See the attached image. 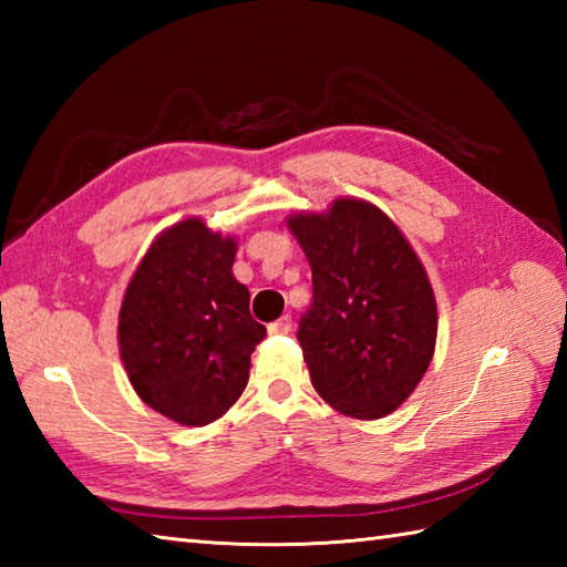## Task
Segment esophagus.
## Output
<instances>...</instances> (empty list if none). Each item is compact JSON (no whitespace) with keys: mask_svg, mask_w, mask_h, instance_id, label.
Segmentation results:
<instances>
[{"mask_svg":"<svg viewBox=\"0 0 567 567\" xmlns=\"http://www.w3.org/2000/svg\"><path fill=\"white\" fill-rule=\"evenodd\" d=\"M268 331H270V333H275V336L290 333V331H292V319H290V317H282V319H277V321H272V323H270Z\"/></svg>","mask_w":567,"mask_h":567,"instance_id":"34e87169","label":"esophagus"}]
</instances>
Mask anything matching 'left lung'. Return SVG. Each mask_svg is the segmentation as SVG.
Instances as JSON below:
<instances>
[{"instance_id": "obj_1", "label": "left lung", "mask_w": 567, "mask_h": 567, "mask_svg": "<svg viewBox=\"0 0 567 567\" xmlns=\"http://www.w3.org/2000/svg\"><path fill=\"white\" fill-rule=\"evenodd\" d=\"M287 228L315 282L297 331L311 384L351 419L396 412L436 351L439 311L424 262L388 214L358 197L295 212Z\"/></svg>"}]
</instances>
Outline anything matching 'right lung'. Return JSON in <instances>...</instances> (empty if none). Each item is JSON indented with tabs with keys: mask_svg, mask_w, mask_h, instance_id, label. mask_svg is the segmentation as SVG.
<instances>
[{
	"mask_svg": "<svg viewBox=\"0 0 567 567\" xmlns=\"http://www.w3.org/2000/svg\"><path fill=\"white\" fill-rule=\"evenodd\" d=\"M238 238L199 216L167 226L136 265L118 309L131 388L183 426H207L244 394L265 327L234 277Z\"/></svg>",
	"mask_w": 567,
	"mask_h": 567,
	"instance_id": "add662e5",
	"label": "right lung"
}]
</instances>
